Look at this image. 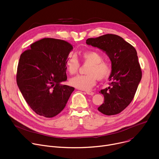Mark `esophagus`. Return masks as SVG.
Wrapping results in <instances>:
<instances>
[{
	"instance_id": "34e87169",
	"label": "esophagus",
	"mask_w": 159,
	"mask_h": 159,
	"mask_svg": "<svg viewBox=\"0 0 159 159\" xmlns=\"http://www.w3.org/2000/svg\"><path fill=\"white\" fill-rule=\"evenodd\" d=\"M86 94H88V95L93 96V95L94 94V92H92V91H86Z\"/></svg>"
}]
</instances>
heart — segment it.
Segmentation results:
<instances>
[{
  "mask_svg": "<svg viewBox=\"0 0 159 159\" xmlns=\"http://www.w3.org/2000/svg\"><path fill=\"white\" fill-rule=\"evenodd\" d=\"M80 57L84 64L88 65L86 68V75H77L70 80L73 87L83 90L91 89L96 84L97 79L103 80L111 73V65L103 60L102 55L96 51H87L81 53ZM80 63L75 56H70L66 61V69L70 75L77 73Z\"/></svg>",
  "mask_w": 159,
  "mask_h": 159,
  "instance_id": "heart-1",
  "label": "heart"
}]
</instances>
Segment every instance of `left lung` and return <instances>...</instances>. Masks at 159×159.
<instances>
[{"label": "left lung", "instance_id": "obj_1", "mask_svg": "<svg viewBox=\"0 0 159 159\" xmlns=\"http://www.w3.org/2000/svg\"><path fill=\"white\" fill-rule=\"evenodd\" d=\"M86 43L106 52L111 61L110 86L99 92L104 101L98 109L105 115L119 114L132 101L142 79L137 51L123 38L112 34L88 38Z\"/></svg>", "mask_w": 159, "mask_h": 159}]
</instances>
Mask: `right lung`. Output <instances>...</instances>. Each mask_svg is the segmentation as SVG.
<instances>
[{
	"mask_svg": "<svg viewBox=\"0 0 159 159\" xmlns=\"http://www.w3.org/2000/svg\"><path fill=\"white\" fill-rule=\"evenodd\" d=\"M72 45L45 38L20 55L16 81L20 93L37 115L53 118L65 108L74 87L61 84L67 79L66 61Z\"/></svg>",
	"mask_w": 159,
	"mask_h": 159,
	"instance_id": "right-lung-1",
	"label": "right lung"
}]
</instances>
